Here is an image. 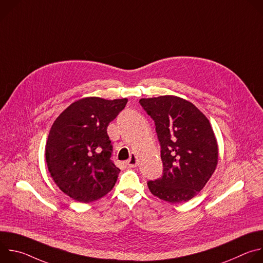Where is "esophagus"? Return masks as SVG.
Returning <instances> with one entry per match:
<instances>
[{"label": "esophagus", "instance_id": "esophagus-1", "mask_svg": "<svg viewBox=\"0 0 263 263\" xmlns=\"http://www.w3.org/2000/svg\"><path fill=\"white\" fill-rule=\"evenodd\" d=\"M136 164H137V157L134 154H132L131 157L127 160V165L129 167H135Z\"/></svg>", "mask_w": 263, "mask_h": 263}]
</instances>
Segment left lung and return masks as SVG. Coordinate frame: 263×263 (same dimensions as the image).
<instances>
[{
  "label": "left lung",
  "mask_w": 263,
  "mask_h": 263,
  "mask_svg": "<svg viewBox=\"0 0 263 263\" xmlns=\"http://www.w3.org/2000/svg\"><path fill=\"white\" fill-rule=\"evenodd\" d=\"M155 123L162 176L148 190L172 204L187 202L202 191L217 164V142L207 118L191 102L174 96L141 99Z\"/></svg>",
  "instance_id": "left-lung-1"
}]
</instances>
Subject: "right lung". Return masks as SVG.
<instances>
[{
    "instance_id": "right-lung-1",
    "label": "right lung",
    "mask_w": 263,
    "mask_h": 263,
    "mask_svg": "<svg viewBox=\"0 0 263 263\" xmlns=\"http://www.w3.org/2000/svg\"><path fill=\"white\" fill-rule=\"evenodd\" d=\"M127 102L84 98L54 122L46 145L47 165L57 186L74 201L93 202L114 189L121 170L111 160L114 146L107 127Z\"/></svg>"
}]
</instances>
